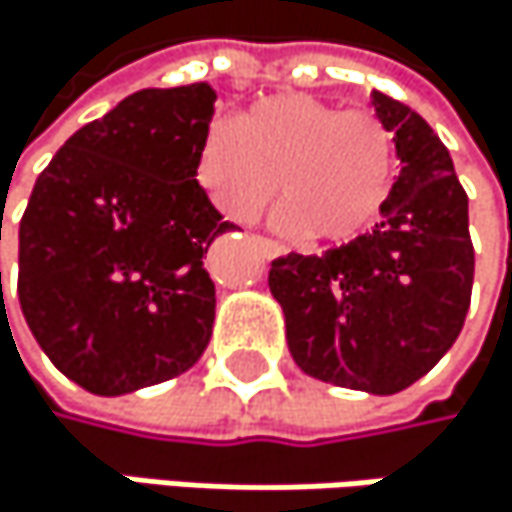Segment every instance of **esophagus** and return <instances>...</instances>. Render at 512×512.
<instances>
[{
	"instance_id": "esophagus-1",
	"label": "esophagus",
	"mask_w": 512,
	"mask_h": 512,
	"mask_svg": "<svg viewBox=\"0 0 512 512\" xmlns=\"http://www.w3.org/2000/svg\"><path fill=\"white\" fill-rule=\"evenodd\" d=\"M251 245L258 248L267 261H273V258H282V254H285V248H282L279 242H273V239H264V236H251Z\"/></svg>"
}]
</instances>
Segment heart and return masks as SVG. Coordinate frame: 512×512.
<instances>
[{"instance_id": "1", "label": "heart", "mask_w": 512, "mask_h": 512, "mask_svg": "<svg viewBox=\"0 0 512 512\" xmlns=\"http://www.w3.org/2000/svg\"><path fill=\"white\" fill-rule=\"evenodd\" d=\"M197 178L230 221H251L270 197L282 233L349 242L382 212L394 181V139L373 112H343L306 93L254 102L236 124L215 121L197 148Z\"/></svg>"}]
</instances>
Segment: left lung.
<instances>
[{"label":"left lung","mask_w":512,"mask_h":512,"mask_svg":"<svg viewBox=\"0 0 512 512\" xmlns=\"http://www.w3.org/2000/svg\"><path fill=\"white\" fill-rule=\"evenodd\" d=\"M400 172L379 224L324 254H285L270 291L285 315L294 364L321 382L397 394L458 340L470 306L473 245L467 194L428 121L379 90Z\"/></svg>","instance_id":"obj_1"}]
</instances>
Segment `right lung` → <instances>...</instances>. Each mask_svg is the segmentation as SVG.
Masks as SVG:
<instances>
[{"instance_id": "obj_1", "label": "right lung", "mask_w": 512, "mask_h": 512, "mask_svg": "<svg viewBox=\"0 0 512 512\" xmlns=\"http://www.w3.org/2000/svg\"><path fill=\"white\" fill-rule=\"evenodd\" d=\"M212 84L145 87L81 127L20 221L17 297L51 364L99 397L191 370L209 346V245L230 233L197 181ZM2 291V273H0Z\"/></svg>"}]
</instances>
